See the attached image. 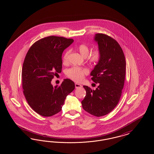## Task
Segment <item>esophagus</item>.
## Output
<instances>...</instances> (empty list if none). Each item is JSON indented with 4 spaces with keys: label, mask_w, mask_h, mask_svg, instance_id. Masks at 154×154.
<instances>
[{
    "label": "esophagus",
    "mask_w": 154,
    "mask_h": 154,
    "mask_svg": "<svg viewBox=\"0 0 154 154\" xmlns=\"http://www.w3.org/2000/svg\"><path fill=\"white\" fill-rule=\"evenodd\" d=\"M75 88L77 89V88H81L82 85L81 84H78V83H75Z\"/></svg>",
    "instance_id": "1"
}]
</instances>
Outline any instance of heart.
I'll return each instance as SVG.
<instances>
[{"mask_svg":"<svg viewBox=\"0 0 154 154\" xmlns=\"http://www.w3.org/2000/svg\"><path fill=\"white\" fill-rule=\"evenodd\" d=\"M77 49L82 57H87L88 56V60L91 63L96 64L98 63L102 58V53L99 49L94 50L89 55L90 48L87 44L84 43L80 44L77 47ZM69 53V51H66L64 53L62 57V60L64 63H66L67 62ZM88 72L87 69L85 68L74 66L66 70V74L67 77L70 79L77 82H80L83 80L84 77L88 74Z\"/></svg>","mask_w":154,"mask_h":154,"instance_id":"1","label":"heart"}]
</instances>
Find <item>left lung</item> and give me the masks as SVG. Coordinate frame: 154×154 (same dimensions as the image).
Returning a JSON list of instances; mask_svg holds the SVG:
<instances>
[{"instance_id": "1", "label": "left lung", "mask_w": 154, "mask_h": 154, "mask_svg": "<svg viewBox=\"0 0 154 154\" xmlns=\"http://www.w3.org/2000/svg\"><path fill=\"white\" fill-rule=\"evenodd\" d=\"M95 40L102 58L91 75L98 86L95 90L83 86L86 96L81 103L84 110L99 117L109 114L119 102L124 85L126 60L122 48L111 37L97 33Z\"/></svg>"}]
</instances>
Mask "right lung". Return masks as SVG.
<instances>
[{"mask_svg":"<svg viewBox=\"0 0 154 154\" xmlns=\"http://www.w3.org/2000/svg\"><path fill=\"white\" fill-rule=\"evenodd\" d=\"M72 38L50 36L38 40L27 52L23 63V93L30 107L43 117L62 110L66 96L75 88L73 81L65 79L53 87L52 79L61 73L63 51L73 42Z\"/></svg>","mask_w":154,"mask_h":154,"instance_id":"obj_1","label":"right lung"}]
</instances>
